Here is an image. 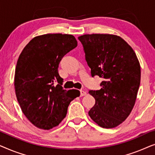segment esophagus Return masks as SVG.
<instances>
[{"label":"esophagus","mask_w":155,"mask_h":155,"mask_svg":"<svg viewBox=\"0 0 155 155\" xmlns=\"http://www.w3.org/2000/svg\"><path fill=\"white\" fill-rule=\"evenodd\" d=\"M80 96H81V97L84 96V95L87 94V92H85V91H84V90H80Z\"/></svg>","instance_id":"34e87169"}]
</instances>
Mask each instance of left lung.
<instances>
[{
	"instance_id": "left-lung-1",
	"label": "left lung",
	"mask_w": 155,
	"mask_h": 155,
	"mask_svg": "<svg viewBox=\"0 0 155 155\" xmlns=\"http://www.w3.org/2000/svg\"><path fill=\"white\" fill-rule=\"evenodd\" d=\"M92 77L103 79L89 93L95 104L88 114L101 128H113L130 115L140 84V65L132 47L119 36L92 34L78 37Z\"/></svg>"
}]
</instances>
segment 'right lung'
Segmentation results:
<instances>
[{"label": "right lung", "instance_id": "right-lung-1", "mask_svg": "<svg viewBox=\"0 0 155 155\" xmlns=\"http://www.w3.org/2000/svg\"><path fill=\"white\" fill-rule=\"evenodd\" d=\"M78 46L75 37L46 34L33 38L17 62L14 85L22 113L37 128L58 126L70 103L80 96L77 90H63L58 67L67 53ZM57 85H55V84Z\"/></svg>", "mask_w": 155, "mask_h": 155}]
</instances>
